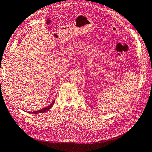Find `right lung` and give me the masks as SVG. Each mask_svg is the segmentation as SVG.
Listing matches in <instances>:
<instances>
[{"mask_svg":"<svg viewBox=\"0 0 152 152\" xmlns=\"http://www.w3.org/2000/svg\"><path fill=\"white\" fill-rule=\"evenodd\" d=\"M55 102V100H54L53 102L50 103L49 106H48V107H46L45 108H44L42 109L41 110H37V111H35V112H28V113H34V114H37V113H44L45 112H46L47 110H48L49 109H50V108H51L53 107V105L54 104Z\"/></svg>","mask_w":152,"mask_h":152,"instance_id":"right-lung-1","label":"right lung"}]
</instances>
